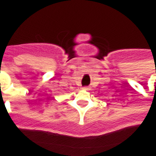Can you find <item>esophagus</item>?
Here are the masks:
<instances>
[{"mask_svg": "<svg viewBox=\"0 0 156 156\" xmlns=\"http://www.w3.org/2000/svg\"><path fill=\"white\" fill-rule=\"evenodd\" d=\"M83 90H88V87H83V88H82Z\"/></svg>", "mask_w": 156, "mask_h": 156, "instance_id": "esophagus-1", "label": "esophagus"}]
</instances>
